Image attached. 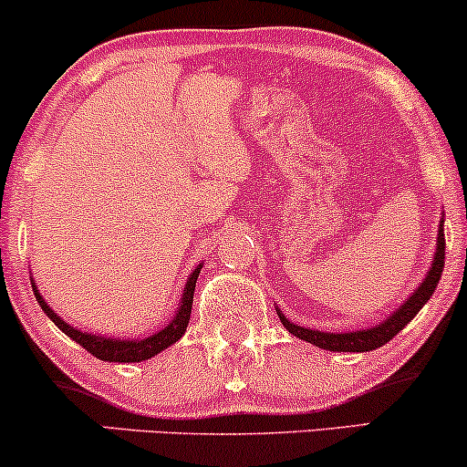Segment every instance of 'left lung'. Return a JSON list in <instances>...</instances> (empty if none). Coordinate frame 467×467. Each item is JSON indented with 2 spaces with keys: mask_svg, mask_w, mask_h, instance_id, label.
<instances>
[{
  "mask_svg": "<svg viewBox=\"0 0 467 467\" xmlns=\"http://www.w3.org/2000/svg\"><path fill=\"white\" fill-rule=\"evenodd\" d=\"M443 258H446V239H443V226L440 228V234H437V252H435V261H432L429 276L422 280L415 294L409 297L404 305L398 308L391 317H387L385 322H380L379 326L368 330H352V333H341V335H333V333H322V330H311V328H302L294 322H289L283 313L278 311L280 322H283L285 328L289 330L291 335L300 337V339L308 341V344L324 348V350H333V352H369L376 350V348L385 346L387 341L394 339V337L400 333V330L407 326L411 319L418 316V311L422 308L429 297L435 291L437 283H440L441 272H443Z\"/></svg>",
  "mask_w": 467,
  "mask_h": 467,
  "instance_id": "1",
  "label": "left lung"
}]
</instances>
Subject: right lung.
Listing matches in <instances>:
<instances>
[{
  "instance_id": "1",
  "label": "right lung",
  "mask_w": 467,
  "mask_h": 467,
  "mask_svg": "<svg viewBox=\"0 0 467 467\" xmlns=\"http://www.w3.org/2000/svg\"><path fill=\"white\" fill-rule=\"evenodd\" d=\"M200 269H195L193 274H191L189 280H187V287H184V296H182V305L178 306V313L173 316V319L170 324L165 326V328L161 330V333H154L150 335L148 339H139V341H123V339H106V337H99V335H88V333H80L78 328H73L67 322L60 319V316H56V313L45 305V300L38 294L36 285L32 283V289H35V296L38 300V305L45 311V316H47L52 322L58 326L60 330L67 337H71L76 344H80L84 350L91 352L93 357H98L99 361H112V363H139V361H145V358H151L154 355H159L161 350H165V348H170L171 344H176L180 337L184 335V330H187V324H189V317H191V306H193V291H195V280L200 276Z\"/></svg>"
}]
</instances>
